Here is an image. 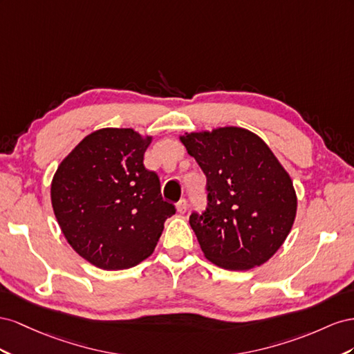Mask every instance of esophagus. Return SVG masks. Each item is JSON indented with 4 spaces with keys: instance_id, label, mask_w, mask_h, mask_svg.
<instances>
[{
    "instance_id": "34e87169",
    "label": "esophagus",
    "mask_w": 354,
    "mask_h": 354,
    "mask_svg": "<svg viewBox=\"0 0 354 354\" xmlns=\"http://www.w3.org/2000/svg\"><path fill=\"white\" fill-rule=\"evenodd\" d=\"M187 209H188V203H187V200L185 198H180L178 203H176V210H178V214H185L187 212Z\"/></svg>"
}]
</instances>
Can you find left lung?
<instances>
[{
    "label": "left lung",
    "instance_id": "1",
    "mask_svg": "<svg viewBox=\"0 0 354 354\" xmlns=\"http://www.w3.org/2000/svg\"><path fill=\"white\" fill-rule=\"evenodd\" d=\"M180 142L206 176V210L189 215L205 257L236 271L264 264L295 221L288 171L264 140L241 127L185 133Z\"/></svg>",
    "mask_w": 354,
    "mask_h": 354
}]
</instances>
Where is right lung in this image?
<instances>
[{
    "label": "right lung",
    "instance_id": "1",
    "mask_svg": "<svg viewBox=\"0 0 354 354\" xmlns=\"http://www.w3.org/2000/svg\"><path fill=\"white\" fill-rule=\"evenodd\" d=\"M151 136L100 129L60 163L52 183L56 219L80 257L102 270H124L153 254L175 206L156 171L144 166Z\"/></svg>",
    "mask_w": 354,
    "mask_h": 354
}]
</instances>
